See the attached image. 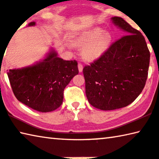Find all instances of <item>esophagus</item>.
<instances>
[{
	"label": "esophagus",
	"mask_w": 159,
	"mask_h": 159,
	"mask_svg": "<svg viewBox=\"0 0 159 159\" xmlns=\"http://www.w3.org/2000/svg\"><path fill=\"white\" fill-rule=\"evenodd\" d=\"M78 69H79V71L81 72H82V70H83V65L82 64L81 62H80L79 64H78Z\"/></svg>",
	"instance_id": "obj_1"
}]
</instances>
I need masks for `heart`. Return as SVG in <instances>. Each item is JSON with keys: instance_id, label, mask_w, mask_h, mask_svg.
Wrapping results in <instances>:
<instances>
[{"instance_id": "obj_1", "label": "heart", "mask_w": 159, "mask_h": 159, "mask_svg": "<svg viewBox=\"0 0 159 159\" xmlns=\"http://www.w3.org/2000/svg\"><path fill=\"white\" fill-rule=\"evenodd\" d=\"M111 37L108 33H102L100 29L88 31L80 36L77 44L85 47L83 51V57L92 61L100 57L111 43Z\"/></svg>"}]
</instances>
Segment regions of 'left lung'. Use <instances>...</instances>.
Returning <instances> with one entry per match:
<instances>
[{"mask_svg": "<svg viewBox=\"0 0 159 159\" xmlns=\"http://www.w3.org/2000/svg\"><path fill=\"white\" fill-rule=\"evenodd\" d=\"M111 20L126 35L82 70L88 101L102 110H114L132 103L144 88L150 62L142 34L120 17Z\"/></svg>", "mask_w": 159, "mask_h": 159, "instance_id": "8db88e82", "label": "left lung"}]
</instances>
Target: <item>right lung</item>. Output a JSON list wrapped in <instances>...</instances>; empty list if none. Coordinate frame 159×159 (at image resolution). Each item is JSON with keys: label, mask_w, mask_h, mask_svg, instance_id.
Instances as JSON below:
<instances>
[{"label": "right lung", "mask_w": 159, "mask_h": 159, "mask_svg": "<svg viewBox=\"0 0 159 159\" xmlns=\"http://www.w3.org/2000/svg\"><path fill=\"white\" fill-rule=\"evenodd\" d=\"M35 25V22L29 23ZM78 73L76 60H64L52 51L35 65L9 70L8 76L18 101L36 111L48 112L61 106L65 87Z\"/></svg>", "instance_id": "obj_1"}]
</instances>
